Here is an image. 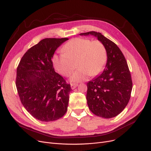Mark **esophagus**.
Masks as SVG:
<instances>
[{
  "instance_id": "obj_1",
  "label": "esophagus",
  "mask_w": 151,
  "mask_h": 151,
  "mask_svg": "<svg viewBox=\"0 0 151 151\" xmlns=\"http://www.w3.org/2000/svg\"><path fill=\"white\" fill-rule=\"evenodd\" d=\"M70 86H71V89H74L78 86V84H71Z\"/></svg>"
}]
</instances>
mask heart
Returning a JSON list of instances; mask_svg holds the SVG:
<instances>
[{
  "label": "heart",
  "instance_id": "heart-1",
  "mask_svg": "<svg viewBox=\"0 0 151 151\" xmlns=\"http://www.w3.org/2000/svg\"><path fill=\"white\" fill-rule=\"evenodd\" d=\"M59 54H54L52 64L58 73L68 76L75 68L77 61L78 70L70 76L71 83L86 81L89 76L99 75L104 68L107 55L105 47L99 40L75 38L62 47Z\"/></svg>",
  "mask_w": 151,
  "mask_h": 151
}]
</instances>
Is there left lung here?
Here are the masks:
<instances>
[{"label":"left lung","instance_id":"8db88e82","mask_svg":"<svg viewBox=\"0 0 151 151\" xmlns=\"http://www.w3.org/2000/svg\"><path fill=\"white\" fill-rule=\"evenodd\" d=\"M80 35L96 37L105 46L107 55L104 71L87 84L89 108L97 116L114 117L122 111L130 98L132 81L127 63L119 47L101 33L91 31Z\"/></svg>","mask_w":151,"mask_h":151}]
</instances>
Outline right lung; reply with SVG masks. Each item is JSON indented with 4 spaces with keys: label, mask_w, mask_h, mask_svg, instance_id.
<instances>
[{
    "label": "right lung",
    "mask_w": 151,
    "mask_h": 151,
    "mask_svg": "<svg viewBox=\"0 0 151 151\" xmlns=\"http://www.w3.org/2000/svg\"><path fill=\"white\" fill-rule=\"evenodd\" d=\"M68 40H42L27 50L17 68L16 86L22 104L42 122L58 120L67 111L70 84L54 71L52 59L58 47Z\"/></svg>",
    "instance_id": "obj_1"
}]
</instances>
